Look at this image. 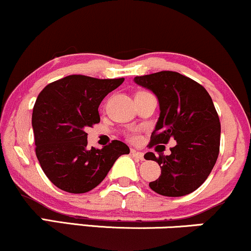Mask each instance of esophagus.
Masks as SVG:
<instances>
[{"mask_svg":"<svg viewBox=\"0 0 251 251\" xmlns=\"http://www.w3.org/2000/svg\"><path fill=\"white\" fill-rule=\"evenodd\" d=\"M131 155L135 156V157H137L138 160H141V161L144 160V154H143V152L137 151V150H135V149H131Z\"/></svg>","mask_w":251,"mask_h":251,"instance_id":"obj_1","label":"esophagus"}]
</instances>
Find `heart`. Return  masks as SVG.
<instances>
[{"label": "heart", "mask_w": 251, "mask_h": 251, "mask_svg": "<svg viewBox=\"0 0 251 251\" xmlns=\"http://www.w3.org/2000/svg\"><path fill=\"white\" fill-rule=\"evenodd\" d=\"M128 138H129V140H131V141H136L137 140V132L135 130L129 131L128 132Z\"/></svg>", "instance_id": "obj_1"}]
</instances>
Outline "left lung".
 I'll return each mask as SVG.
<instances>
[{
  "label": "left lung",
  "instance_id": "left-lung-1",
  "mask_svg": "<svg viewBox=\"0 0 251 251\" xmlns=\"http://www.w3.org/2000/svg\"><path fill=\"white\" fill-rule=\"evenodd\" d=\"M135 82L151 90L160 102L149 148L176 141L169 156L144 155L161 167V176L149 187L163 196L188 195L208 178L219 157L221 123L213 100L203 85L170 70L136 76Z\"/></svg>",
  "mask_w": 251,
  "mask_h": 251
}]
</instances>
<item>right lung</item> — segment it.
<instances>
[{
	"mask_svg": "<svg viewBox=\"0 0 251 251\" xmlns=\"http://www.w3.org/2000/svg\"><path fill=\"white\" fill-rule=\"evenodd\" d=\"M123 81V77L69 75L38 94L31 119L35 152L47 177L61 190L90 191L104 179L121 155L130 151L117 140L102 149H88L84 131L100 122L99 105Z\"/></svg>",
	"mask_w": 251,
	"mask_h": 251,
	"instance_id": "obj_1",
	"label": "right lung"
}]
</instances>
